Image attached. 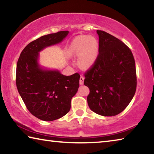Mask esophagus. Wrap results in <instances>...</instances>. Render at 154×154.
<instances>
[{
    "instance_id": "obj_1",
    "label": "esophagus",
    "mask_w": 154,
    "mask_h": 154,
    "mask_svg": "<svg viewBox=\"0 0 154 154\" xmlns=\"http://www.w3.org/2000/svg\"><path fill=\"white\" fill-rule=\"evenodd\" d=\"M84 77L83 76V75H81L80 77V79H79V83L80 85H83V82H84Z\"/></svg>"
}]
</instances>
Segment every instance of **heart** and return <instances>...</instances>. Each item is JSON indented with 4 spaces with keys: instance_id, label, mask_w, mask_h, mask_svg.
<instances>
[{
    "instance_id": "b5f03b06",
    "label": "heart",
    "mask_w": 154,
    "mask_h": 154,
    "mask_svg": "<svg viewBox=\"0 0 154 154\" xmlns=\"http://www.w3.org/2000/svg\"><path fill=\"white\" fill-rule=\"evenodd\" d=\"M70 56H78V64L86 69L94 64L98 53V42L92 36L81 35L75 38L68 48Z\"/></svg>"
}]
</instances>
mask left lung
<instances>
[{
  "label": "left lung",
  "mask_w": 154,
  "mask_h": 154,
  "mask_svg": "<svg viewBox=\"0 0 154 154\" xmlns=\"http://www.w3.org/2000/svg\"><path fill=\"white\" fill-rule=\"evenodd\" d=\"M98 54L85 72L84 85L91 110L103 116H114L123 111L136 92L135 61L130 49L122 41L105 31L96 30Z\"/></svg>",
  "instance_id": "obj_1"
}]
</instances>
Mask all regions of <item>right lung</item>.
Instances as JSON below:
<instances>
[{
	"label": "right lung",
	"mask_w": 154,
	"mask_h": 154,
	"mask_svg": "<svg viewBox=\"0 0 154 154\" xmlns=\"http://www.w3.org/2000/svg\"><path fill=\"white\" fill-rule=\"evenodd\" d=\"M68 34L60 31L41 36L25 47L17 60V90L28 110L41 120H56L69 113L79 86L78 72L65 76L58 71L40 69L37 62L38 52L61 42Z\"/></svg>",
	"instance_id": "add662e5"
}]
</instances>
